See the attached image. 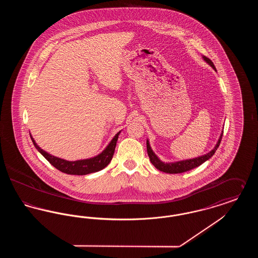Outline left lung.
Wrapping results in <instances>:
<instances>
[{"mask_svg":"<svg viewBox=\"0 0 258 258\" xmlns=\"http://www.w3.org/2000/svg\"><path fill=\"white\" fill-rule=\"evenodd\" d=\"M203 59L208 62L209 64L216 71L215 64L214 62L211 61L209 58L203 56ZM223 134V132H222ZM222 134L220 136V139L216 145V147L214 148L211 152H209L208 154L198 157L196 159H191V160H181V161H176V162H170V163H164L155 155V153L153 152V150L150 147L149 141H147V152L148 156L150 158V160L152 162V164L160 171L165 172V173H170V174H177V173H183V172L188 171L191 170L194 168H196L197 166L201 165L203 162H205L206 160H208L217 151V149L221 144V138H222Z\"/></svg>","mask_w":258,"mask_h":258,"instance_id":"8db88e82","label":"left lung"}]
</instances>
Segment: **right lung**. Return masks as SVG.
Returning a JSON list of instances; mask_svg holds the SVG:
<instances>
[{
	"mask_svg": "<svg viewBox=\"0 0 258 258\" xmlns=\"http://www.w3.org/2000/svg\"><path fill=\"white\" fill-rule=\"evenodd\" d=\"M119 135H120V132L114 136V138L111 140L109 145L106 147V149L97 157L88 159V160H76V161H68L50 155L37 146V143L35 142L32 136L31 138L35 147L37 148V151L58 170L67 174H71V175H87L90 173L99 171L109 164L115 152V147H116Z\"/></svg>",
	"mask_w": 258,
	"mask_h": 258,
	"instance_id": "1",
	"label": "right lung"
}]
</instances>
